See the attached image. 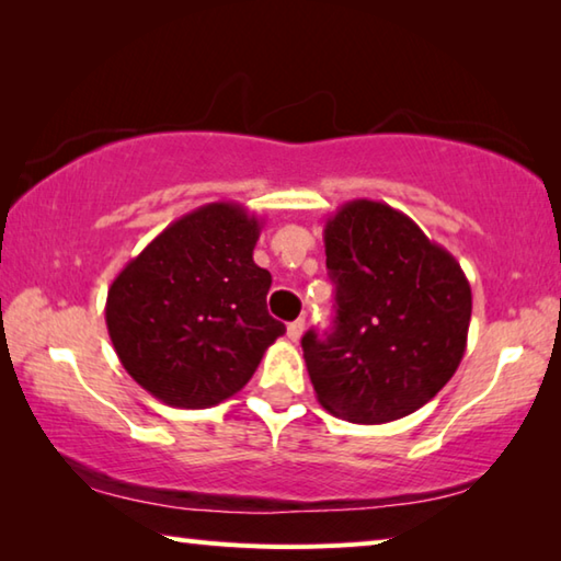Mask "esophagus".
Returning <instances> with one entry per match:
<instances>
[{
	"mask_svg": "<svg viewBox=\"0 0 561 561\" xmlns=\"http://www.w3.org/2000/svg\"><path fill=\"white\" fill-rule=\"evenodd\" d=\"M304 329H307V321H304V319L291 321V324L287 327V336H289L291 341H299L301 334H304Z\"/></svg>",
	"mask_w": 561,
	"mask_h": 561,
	"instance_id": "esophagus-1",
	"label": "esophagus"
}]
</instances>
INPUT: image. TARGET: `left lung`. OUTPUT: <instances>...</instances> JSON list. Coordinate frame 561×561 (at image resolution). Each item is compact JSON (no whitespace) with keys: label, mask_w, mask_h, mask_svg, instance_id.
<instances>
[{"label":"left lung","mask_w":561,"mask_h":561,"mask_svg":"<svg viewBox=\"0 0 561 561\" xmlns=\"http://www.w3.org/2000/svg\"><path fill=\"white\" fill-rule=\"evenodd\" d=\"M334 331L301 339L319 403L348 423L411 415L458 371L472 314L458 260L376 201L341 205L324 230Z\"/></svg>","instance_id":"1"}]
</instances>
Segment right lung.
Returning <instances> with one entry per match:
<instances>
[{
	"label": "right lung",
	"instance_id": "right-lung-1",
	"mask_svg": "<svg viewBox=\"0 0 561 561\" xmlns=\"http://www.w3.org/2000/svg\"><path fill=\"white\" fill-rule=\"evenodd\" d=\"M260 230L242 205H203L168 225L113 279V348L133 381L165 405L227 401L287 331L267 311L272 274L252 260Z\"/></svg>",
	"mask_w": 561,
	"mask_h": 561
}]
</instances>
